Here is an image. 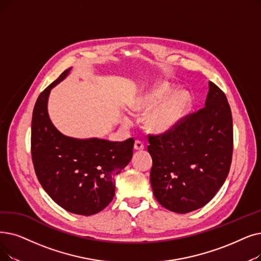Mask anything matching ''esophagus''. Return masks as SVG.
<instances>
[{"mask_svg": "<svg viewBox=\"0 0 261 261\" xmlns=\"http://www.w3.org/2000/svg\"><path fill=\"white\" fill-rule=\"evenodd\" d=\"M145 148V145H144V143L143 142H141V141H135V143H134V149L135 150H143Z\"/></svg>", "mask_w": 261, "mask_h": 261, "instance_id": "esophagus-1", "label": "esophagus"}]
</instances>
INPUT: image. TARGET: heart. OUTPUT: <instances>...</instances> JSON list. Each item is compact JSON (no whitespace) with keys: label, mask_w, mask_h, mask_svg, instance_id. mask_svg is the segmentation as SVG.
Listing matches in <instances>:
<instances>
[{"label":"heart","mask_w":261,"mask_h":261,"mask_svg":"<svg viewBox=\"0 0 261 261\" xmlns=\"http://www.w3.org/2000/svg\"><path fill=\"white\" fill-rule=\"evenodd\" d=\"M174 90L166 85H156L135 98L130 109L133 113H147L146 128L152 133L161 134L174 130L184 120L191 108L192 99L188 92H179L172 97ZM123 122L130 124L129 117L124 116Z\"/></svg>","instance_id":"b5f03b06"}]
</instances>
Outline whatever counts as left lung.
Listing matches in <instances>:
<instances>
[{
    "label": "left lung",
    "instance_id": "left-lung-1",
    "mask_svg": "<svg viewBox=\"0 0 261 261\" xmlns=\"http://www.w3.org/2000/svg\"><path fill=\"white\" fill-rule=\"evenodd\" d=\"M205 106L186 116L174 130L148 138L153 195L160 205L176 213L207 205L229 173L231 111L225 94L212 82Z\"/></svg>",
    "mask_w": 261,
    "mask_h": 261
}]
</instances>
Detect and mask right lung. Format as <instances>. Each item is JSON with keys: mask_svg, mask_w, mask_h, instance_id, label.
<instances>
[{"mask_svg": "<svg viewBox=\"0 0 261 261\" xmlns=\"http://www.w3.org/2000/svg\"><path fill=\"white\" fill-rule=\"evenodd\" d=\"M70 70L44 89L34 107L32 159L48 195L65 210L88 217L103 210L114 197L115 177L131 161L134 140L74 139L54 127L48 114L49 95Z\"/></svg>", "mask_w": 261, "mask_h": 261, "instance_id": "1", "label": "right lung"}]
</instances>
